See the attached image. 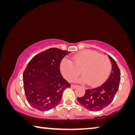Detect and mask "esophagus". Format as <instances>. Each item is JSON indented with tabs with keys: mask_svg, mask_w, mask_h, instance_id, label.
<instances>
[{
	"mask_svg": "<svg viewBox=\"0 0 135 135\" xmlns=\"http://www.w3.org/2000/svg\"><path fill=\"white\" fill-rule=\"evenodd\" d=\"M71 88H74V89H75V88H76L78 86H77V85H71Z\"/></svg>",
	"mask_w": 135,
	"mask_h": 135,
	"instance_id": "1",
	"label": "esophagus"
}]
</instances>
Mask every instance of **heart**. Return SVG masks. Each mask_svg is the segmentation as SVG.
I'll return each instance as SVG.
<instances>
[{"label": "heart", "instance_id": "1", "mask_svg": "<svg viewBox=\"0 0 135 135\" xmlns=\"http://www.w3.org/2000/svg\"><path fill=\"white\" fill-rule=\"evenodd\" d=\"M81 73L82 82L95 86L104 83L111 71V62L107 56L97 51L85 50L75 55L71 61L64 58L60 63V71L66 80H75Z\"/></svg>", "mask_w": 135, "mask_h": 135}]
</instances>
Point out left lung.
<instances>
[{"instance_id":"1","label":"left lung","mask_w":135,"mask_h":135,"mask_svg":"<svg viewBox=\"0 0 135 135\" xmlns=\"http://www.w3.org/2000/svg\"><path fill=\"white\" fill-rule=\"evenodd\" d=\"M108 57L112 64V72L108 80L98 87L86 90L84 97L77 98L79 103L91 111H99L109 106L119 90L120 71L115 61L110 56Z\"/></svg>"}]
</instances>
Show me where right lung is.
<instances>
[{
	"label": "right lung",
	"instance_id": "1",
	"mask_svg": "<svg viewBox=\"0 0 135 135\" xmlns=\"http://www.w3.org/2000/svg\"><path fill=\"white\" fill-rule=\"evenodd\" d=\"M71 51L51 48L36 55L23 73L26 97L31 106L47 111L60 102L64 90L71 85L60 73V63Z\"/></svg>",
	"mask_w": 135,
	"mask_h": 135
}]
</instances>
